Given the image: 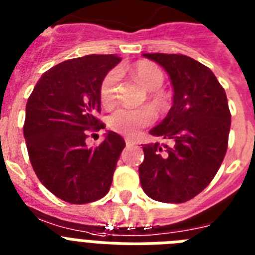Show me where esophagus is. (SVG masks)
I'll list each match as a JSON object with an SVG mask.
<instances>
[{
	"label": "esophagus",
	"instance_id": "1",
	"mask_svg": "<svg viewBox=\"0 0 255 255\" xmlns=\"http://www.w3.org/2000/svg\"><path fill=\"white\" fill-rule=\"evenodd\" d=\"M137 143L135 139H132V137H126V144H127L128 147H131V145H135Z\"/></svg>",
	"mask_w": 255,
	"mask_h": 255
}]
</instances>
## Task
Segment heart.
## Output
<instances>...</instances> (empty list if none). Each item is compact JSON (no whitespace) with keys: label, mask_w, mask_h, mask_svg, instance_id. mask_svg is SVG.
<instances>
[{"label":"heart","mask_w":255,"mask_h":255,"mask_svg":"<svg viewBox=\"0 0 255 255\" xmlns=\"http://www.w3.org/2000/svg\"><path fill=\"white\" fill-rule=\"evenodd\" d=\"M131 77L139 82L145 90L151 91L149 99L156 107H160L165 102V95L157 88L161 87L164 82L163 71L156 65L147 61H140L131 66ZM118 83V73H108L100 85V100L104 106H112L115 103V90ZM153 111L149 107L141 108H120L114 112L110 118V127L114 131L126 136H135L143 127L152 123Z\"/></svg>","instance_id":"obj_1"}]
</instances>
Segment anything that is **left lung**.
Returning a JSON list of instances; mask_svg holds the SVG:
<instances>
[{
    "mask_svg": "<svg viewBox=\"0 0 255 255\" xmlns=\"http://www.w3.org/2000/svg\"><path fill=\"white\" fill-rule=\"evenodd\" d=\"M168 73L173 104L149 131L173 140V147L143 145L141 188L160 202H185L209 185L228 149L230 111L225 90L200 62L181 54H143Z\"/></svg>",
    "mask_w": 255,
    "mask_h": 255,
    "instance_id": "1",
    "label": "left lung"
}]
</instances>
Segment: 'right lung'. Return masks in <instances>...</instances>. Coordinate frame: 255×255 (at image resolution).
Here are the masks:
<instances>
[{
	"mask_svg": "<svg viewBox=\"0 0 255 255\" xmlns=\"http://www.w3.org/2000/svg\"><path fill=\"white\" fill-rule=\"evenodd\" d=\"M119 62L116 54L62 62L39 78L26 103L23 136L30 163L39 181L70 204H87L108 193L126 147L112 131L98 147L86 144L88 129L104 128L95 118L100 85Z\"/></svg>",
	"mask_w": 255,
	"mask_h": 255,
	"instance_id": "right-lung-1",
	"label": "right lung"
}]
</instances>
